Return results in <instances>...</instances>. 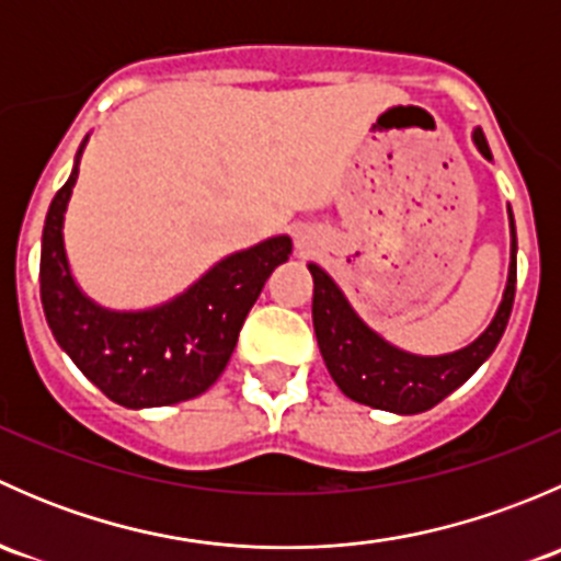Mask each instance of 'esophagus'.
Segmentation results:
<instances>
[{"instance_id": "34e87169", "label": "esophagus", "mask_w": 561, "mask_h": 561, "mask_svg": "<svg viewBox=\"0 0 561 561\" xmlns=\"http://www.w3.org/2000/svg\"><path fill=\"white\" fill-rule=\"evenodd\" d=\"M298 247H307V239H298Z\"/></svg>"}]
</instances>
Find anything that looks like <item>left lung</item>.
I'll use <instances>...</instances> for the list:
<instances>
[{"label": "left lung", "mask_w": 561, "mask_h": 561, "mask_svg": "<svg viewBox=\"0 0 561 561\" xmlns=\"http://www.w3.org/2000/svg\"><path fill=\"white\" fill-rule=\"evenodd\" d=\"M474 146L485 160H491V149L480 129L472 133ZM511 274H507L505 296L496 309L491 325L474 339L469 347L448 355H412L388 344L380 333L371 331L355 309L350 307L336 282L309 263L314 279L312 322L320 344L322 360L331 371L333 382L344 396L375 410L415 415L432 410L434 404L450 396L458 386L469 380L480 369L485 358L494 353L505 333L507 320L516 298V222L511 211Z\"/></svg>", "instance_id": "8db88e82"}]
</instances>
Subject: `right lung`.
<instances>
[{
  "label": "right lung",
  "mask_w": 561,
  "mask_h": 561,
  "mask_svg": "<svg viewBox=\"0 0 561 561\" xmlns=\"http://www.w3.org/2000/svg\"><path fill=\"white\" fill-rule=\"evenodd\" d=\"M76 168L50 201L39 252V301L50 333L111 401L144 410L195 399L217 382L265 279L293 252L287 236L219 260L190 290L146 312H111L81 293L65 252Z\"/></svg>",
  "instance_id": "right-lung-1"
}]
</instances>
